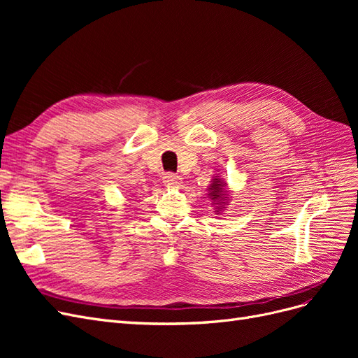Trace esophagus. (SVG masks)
<instances>
[{"label": "esophagus", "instance_id": "1", "mask_svg": "<svg viewBox=\"0 0 358 358\" xmlns=\"http://www.w3.org/2000/svg\"><path fill=\"white\" fill-rule=\"evenodd\" d=\"M162 183L164 185H173V187H179L182 180H180V176L175 175V173H166L164 178H162Z\"/></svg>", "mask_w": 358, "mask_h": 358}]
</instances>
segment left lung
<instances>
[{"mask_svg":"<svg viewBox=\"0 0 358 358\" xmlns=\"http://www.w3.org/2000/svg\"><path fill=\"white\" fill-rule=\"evenodd\" d=\"M224 187H225V182H222L220 178L212 179L208 196L213 200V204L220 206L218 210H216V212H220V209L225 204L224 200L227 199V191H224Z\"/></svg>","mask_w":358,"mask_h":358,"instance_id":"1","label":"left lung"}]
</instances>
